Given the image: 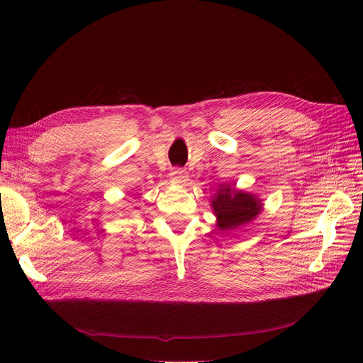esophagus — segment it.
Here are the masks:
<instances>
[{
  "mask_svg": "<svg viewBox=\"0 0 363 363\" xmlns=\"http://www.w3.org/2000/svg\"><path fill=\"white\" fill-rule=\"evenodd\" d=\"M170 177H172V179H174L175 182H179V184H185L188 181L186 170L182 169V167H175L174 170H172Z\"/></svg>",
  "mask_w": 363,
  "mask_h": 363,
  "instance_id": "1",
  "label": "esophagus"
}]
</instances>
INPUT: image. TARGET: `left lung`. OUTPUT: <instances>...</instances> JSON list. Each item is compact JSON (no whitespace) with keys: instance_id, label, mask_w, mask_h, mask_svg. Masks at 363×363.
<instances>
[{"instance_id":"8db88e82","label":"left lung","mask_w":363,"mask_h":363,"mask_svg":"<svg viewBox=\"0 0 363 363\" xmlns=\"http://www.w3.org/2000/svg\"><path fill=\"white\" fill-rule=\"evenodd\" d=\"M212 207L218 219L216 226L220 231L237 230L252 222L262 212L260 199L228 185H220L212 199Z\"/></svg>"}]
</instances>
